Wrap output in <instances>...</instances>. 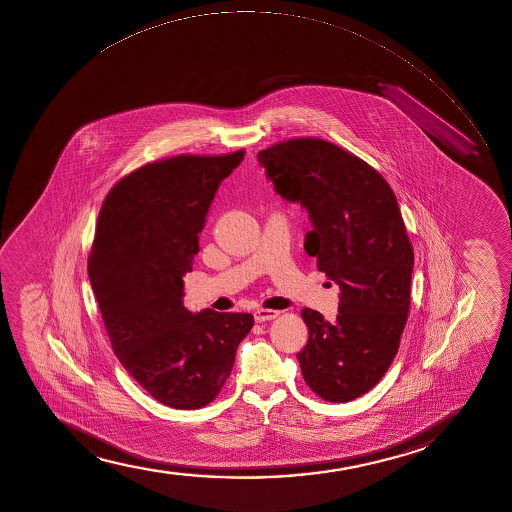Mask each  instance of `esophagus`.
I'll return each mask as SVG.
<instances>
[{
    "label": "esophagus",
    "mask_w": 512,
    "mask_h": 512,
    "mask_svg": "<svg viewBox=\"0 0 512 512\" xmlns=\"http://www.w3.org/2000/svg\"><path fill=\"white\" fill-rule=\"evenodd\" d=\"M278 316H280V311H275V309H258V311L254 312V319L258 323L271 321V319L278 318Z\"/></svg>",
    "instance_id": "1"
}]
</instances>
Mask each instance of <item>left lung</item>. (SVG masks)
Here are the masks:
<instances>
[{"label":"left lung","instance_id":"1","mask_svg":"<svg viewBox=\"0 0 512 512\" xmlns=\"http://www.w3.org/2000/svg\"><path fill=\"white\" fill-rule=\"evenodd\" d=\"M258 160L278 194L307 208L304 249L341 288L333 323L300 312L304 381L331 403L355 400L388 372L410 311L413 247L396 196L372 165L321 138L280 141Z\"/></svg>","mask_w":512,"mask_h":512}]
</instances>
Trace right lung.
<instances>
[{
  "mask_svg": "<svg viewBox=\"0 0 512 512\" xmlns=\"http://www.w3.org/2000/svg\"><path fill=\"white\" fill-rule=\"evenodd\" d=\"M244 153L150 162L114 184L100 208L89 278L112 352L152 398L176 410L217 398L254 326L253 314L183 306L206 213Z\"/></svg>",
  "mask_w": 512,
  "mask_h": 512,
  "instance_id": "right-lung-1",
  "label": "right lung"
}]
</instances>
